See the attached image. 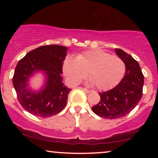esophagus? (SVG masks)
I'll list each match as a JSON object with an SVG mask.
<instances>
[{
	"label": "esophagus",
	"instance_id": "34e87169",
	"mask_svg": "<svg viewBox=\"0 0 158 158\" xmlns=\"http://www.w3.org/2000/svg\"><path fill=\"white\" fill-rule=\"evenodd\" d=\"M82 89H83V90H84L85 92H86L87 94H89V93H90V92H91L90 90H88V89H87V88H82Z\"/></svg>",
	"mask_w": 158,
	"mask_h": 158
}]
</instances>
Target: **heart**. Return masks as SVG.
<instances>
[{"instance_id":"obj_1","label":"heart","mask_w":158,"mask_h":158,"mask_svg":"<svg viewBox=\"0 0 158 158\" xmlns=\"http://www.w3.org/2000/svg\"><path fill=\"white\" fill-rule=\"evenodd\" d=\"M63 72L71 84L77 85L89 76V82L98 89L106 90L117 85L124 77L126 64L119 56L102 50H88L77 58L68 56L63 63Z\"/></svg>"}]
</instances>
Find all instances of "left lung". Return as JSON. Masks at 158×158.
Returning a JSON list of instances; mask_svg holds the SVG:
<instances>
[{
	"instance_id": "8db88e82",
	"label": "left lung",
	"mask_w": 158,
	"mask_h": 158,
	"mask_svg": "<svg viewBox=\"0 0 158 158\" xmlns=\"http://www.w3.org/2000/svg\"><path fill=\"white\" fill-rule=\"evenodd\" d=\"M115 52L126 64L124 77L113 89L99 93L100 101L91 108L94 113L106 119H118L129 114L143 95L144 77L138 62L121 49L115 48Z\"/></svg>"
}]
</instances>
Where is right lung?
<instances>
[{"instance_id":"add662e5","label":"right lung","mask_w":158,"mask_h":158,"mask_svg":"<svg viewBox=\"0 0 158 158\" xmlns=\"http://www.w3.org/2000/svg\"><path fill=\"white\" fill-rule=\"evenodd\" d=\"M68 48L44 45L32 50L16 66L12 83L20 104L27 111L40 117L59 114L66 106L71 89L62 82V65ZM44 77L39 89H33L29 81L38 73Z\"/></svg>"}]
</instances>
